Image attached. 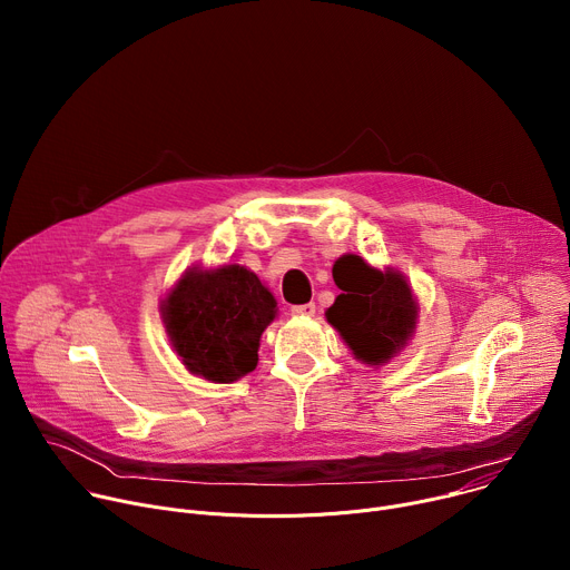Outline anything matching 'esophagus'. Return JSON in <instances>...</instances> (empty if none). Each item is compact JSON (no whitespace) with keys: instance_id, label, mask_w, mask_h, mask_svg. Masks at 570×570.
<instances>
[{"instance_id":"1","label":"esophagus","mask_w":570,"mask_h":570,"mask_svg":"<svg viewBox=\"0 0 570 570\" xmlns=\"http://www.w3.org/2000/svg\"><path fill=\"white\" fill-rule=\"evenodd\" d=\"M291 313H293V315H297V317H311V315L315 313V304H313V302L297 304V306H293V308H291Z\"/></svg>"}]
</instances>
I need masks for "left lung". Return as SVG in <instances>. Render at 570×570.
Here are the masks:
<instances>
[{
	"label": "left lung",
	"mask_w": 570,
	"mask_h": 570,
	"mask_svg": "<svg viewBox=\"0 0 570 570\" xmlns=\"http://www.w3.org/2000/svg\"><path fill=\"white\" fill-rule=\"evenodd\" d=\"M334 282L343 293L324 311V317L356 361L370 367L390 363L417 330L420 304L411 282L401 271H379L358 255L343 262Z\"/></svg>",
	"instance_id": "left-lung-1"
}]
</instances>
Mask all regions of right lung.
Here are the masks:
<instances>
[{
  "label": "right lung",
  "mask_w": 570,
  "mask_h": 570,
  "mask_svg": "<svg viewBox=\"0 0 570 570\" xmlns=\"http://www.w3.org/2000/svg\"><path fill=\"white\" fill-rule=\"evenodd\" d=\"M159 315L174 352L194 376L232 383L257 367L277 299L248 266H191L161 297Z\"/></svg>",
  "instance_id": "right-lung-1"
}]
</instances>
